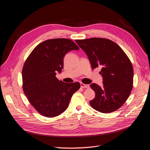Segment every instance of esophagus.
Instances as JSON below:
<instances>
[{
	"mask_svg": "<svg viewBox=\"0 0 150 150\" xmlns=\"http://www.w3.org/2000/svg\"><path fill=\"white\" fill-rule=\"evenodd\" d=\"M81 86L82 88H90V85H86V84H84L83 83H81Z\"/></svg>",
	"mask_w": 150,
	"mask_h": 150,
	"instance_id": "1",
	"label": "esophagus"
}]
</instances>
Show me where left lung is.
<instances>
[{"label": "left lung", "instance_id": "8db88e82", "mask_svg": "<svg viewBox=\"0 0 150 150\" xmlns=\"http://www.w3.org/2000/svg\"><path fill=\"white\" fill-rule=\"evenodd\" d=\"M86 54L92 69L100 67L103 86L90 85L96 96L90 102L94 110L103 113L120 108L133 89V68L125 52L113 41L99 38L76 40Z\"/></svg>", "mask_w": 150, "mask_h": 150}]
</instances>
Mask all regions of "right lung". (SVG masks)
<instances>
[{"label":"right lung","mask_w":150,"mask_h":150,"mask_svg":"<svg viewBox=\"0 0 150 150\" xmlns=\"http://www.w3.org/2000/svg\"><path fill=\"white\" fill-rule=\"evenodd\" d=\"M78 50L70 39H49L39 43L26 59L22 69L23 90L42 116L53 117L62 113L73 94L80 88L79 82L65 83L56 77L64 68L65 54Z\"/></svg>","instance_id":"add662e5"}]
</instances>
